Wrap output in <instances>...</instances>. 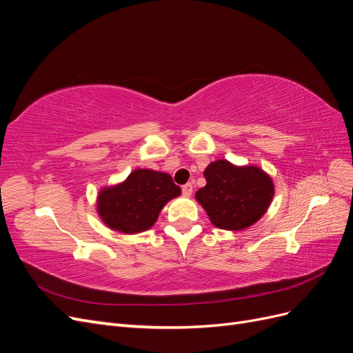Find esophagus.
<instances>
[{
  "label": "esophagus",
  "instance_id": "esophagus-1",
  "mask_svg": "<svg viewBox=\"0 0 353 353\" xmlns=\"http://www.w3.org/2000/svg\"><path fill=\"white\" fill-rule=\"evenodd\" d=\"M183 196H185V197H190L191 194H193V184L191 183H188V184H185V185H183Z\"/></svg>",
  "mask_w": 353,
  "mask_h": 353
}]
</instances>
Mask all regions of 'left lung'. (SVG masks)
<instances>
[{
    "mask_svg": "<svg viewBox=\"0 0 353 353\" xmlns=\"http://www.w3.org/2000/svg\"><path fill=\"white\" fill-rule=\"evenodd\" d=\"M206 185L196 199L213 225L240 231L258 222L274 197L271 176L258 166H236L216 160L205 169Z\"/></svg>",
    "mask_w": 353,
    "mask_h": 353,
    "instance_id": "8db88e82",
    "label": "left lung"
}]
</instances>
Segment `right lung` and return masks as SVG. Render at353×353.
<instances>
[{"label":"right lung","instance_id":"right-lung-1","mask_svg":"<svg viewBox=\"0 0 353 353\" xmlns=\"http://www.w3.org/2000/svg\"><path fill=\"white\" fill-rule=\"evenodd\" d=\"M179 194L181 188L169 174L135 169L123 183L100 191L97 210L112 230L137 234L152 228L160 210Z\"/></svg>","mask_w":353,"mask_h":353}]
</instances>
